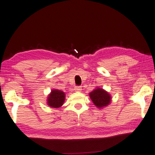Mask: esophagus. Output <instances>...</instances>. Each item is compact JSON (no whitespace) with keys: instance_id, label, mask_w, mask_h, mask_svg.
I'll list each match as a JSON object with an SVG mask.
<instances>
[{"instance_id":"esophagus-1","label":"esophagus","mask_w":155,"mask_h":155,"mask_svg":"<svg viewBox=\"0 0 155 155\" xmlns=\"http://www.w3.org/2000/svg\"><path fill=\"white\" fill-rule=\"evenodd\" d=\"M81 90H82V87H76L75 88H74V91L76 92H81Z\"/></svg>"}]
</instances>
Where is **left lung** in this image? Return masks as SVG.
<instances>
[{
	"label": "left lung",
	"mask_w": 155,
	"mask_h": 155,
	"mask_svg": "<svg viewBox=\"0 0 155 155\" xmlns=\"http://www.w3.org/2000/svg\"><path fill=\"white\" fill-rule=\"evenodd\" d=\"M89 95L94 105L99 109L107 107L111 102V95L102 88L96 87Z\"/></svg>",
	"instance_id": "left-lung-1"
}]
</instances>
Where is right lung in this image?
Masks as SVG:
<instances>
[{
	"label": "right lung",
	"instance_id": "1",
	"mask_svg": "<svg viewBox=\"0 0 155 155\" xmlns=\"http://www.w3.org/2000/svg\"><path fill=\"white\" fill-rule=\"evenodd\" d=\"M65 93L61 90L52 89L48 96V105L52 108L60 107L65 101Z\"/></svg>",
	"mask_w": 155,
	"mask_h": 155
}]
</instances>
